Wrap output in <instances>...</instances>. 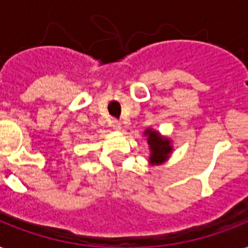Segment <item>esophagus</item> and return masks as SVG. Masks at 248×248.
<instances>
[{"instance_id": "1", "label": "esophagus", "mask_w": 248, "mask_h": 248, "mask_svg": "<svg viewBox=\"0 0 248 248\" xmlns=\"http://www.w3.org/2000/svg\"><path fill=\"white\" fill-rule=\"evenodd\" d=\"M110 126H112L114 130H121L122 128V124H121L118 120H112L110 121Z\"/></svg>"}]
</instances>
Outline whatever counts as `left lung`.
<instances>
[{
    "mask_svg": "<svg viewBox=\"0 0 248 248\" xmlns=\"http://www.w3.org/2000/svg\"><path fill=\"white\" fill-rule=\"evenodd\" d=\"M145 135L148 136V144H149L152 152L151 157H149L151 163H153V165L162 163L169 157L171 149H172L170 145V141L167 139L161 138L158 132L152 131V130H147Z\"/></svg>",
    "mask_w": 248,
    "mask_h": 248,
    "instance_id": "left-lung-1",
    "label": "left lung"
}]
</instances>
